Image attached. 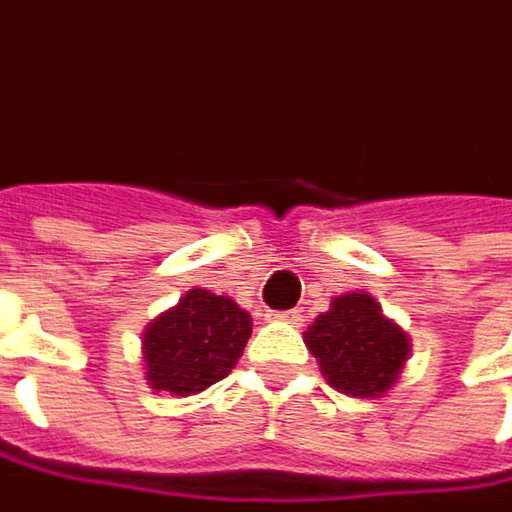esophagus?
<instances>
[{
  "label": "esophagus",
  "instance_id": "1",
  "mask_svg": "<svg viewBox=\"0 0 512 512\" xmlns=\"http://www.w3.org/2000/svg\"><path fill=\"white\" fill-rule=\"evenodd\" d=\"M272 321H286V324H301V313L298 310H284V313H269Z\"/></svg>",
  "mask_w": 512,
  "mask_h": 512
}]
</instances>
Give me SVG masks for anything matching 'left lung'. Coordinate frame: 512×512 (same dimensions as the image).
<instances>
[{"mask_svg":"<svg viewBox=\"0 0 512 512\" xmlns=\"http://www.w3.org/2000/svg\"><path fill=\"white\" fill-rule=\"evenodd\" d=\"M327 382L350 397H379L408 359L406 333L365 292L339 295L304 336Z\"/></svg>","mask_w":512,"mask_h":512,"instance_id":"left-lung-1","label":"left lung"}]
</instances>
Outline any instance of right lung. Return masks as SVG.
<instances>
[{"label": "right lung", "mask_w": 512, "mask_h": 512, "mask_svg": "<svg viewBox=\"0 0 512 512\" xmlns=\"http://www.w3.org/2000/svg\"><path fill=\"white\" fill-rule=\"evenodd\" d=\"M252 336V318L226 295L191 289L144 330V362L153 388L176 397L226 379Z\"/></svg>", "instance_id": "right-lung-1"}]
</instances>
